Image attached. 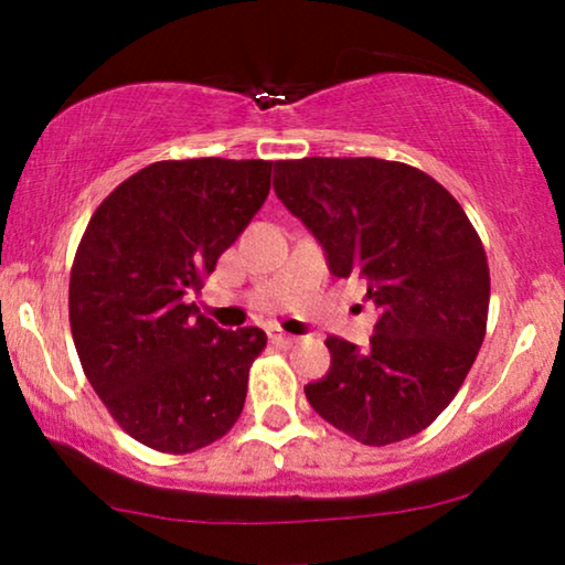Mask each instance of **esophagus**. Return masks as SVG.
<instances>
[{
	"instance_id": "1",
	"label": "esophagus",
	"mask_w": 565,
	"mask_h": 565,
	"mask_svg": "<svg viewBox=\"0 0 565 565\" xmlns=\"http://www.w3.org/2000/svg\"><path fill=\"white\" fill-rule=\"evenodd\" d=\"M269 339H273V344H280V347H292V344L298 342V337L285 334V331H280V329L269 331Z\"/></svg>"
}]
</instances>
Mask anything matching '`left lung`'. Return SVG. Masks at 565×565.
<instances>
[{
    "label": "left lung",
    "instance_id": "obj_1",
    "mask_svg": "<svg viewBox=\"0 0 565 565\" xmlns=\"http://www.w3.org/2000/svg\"><path fill=\"white\" fill-rule=\"evenodd\" d=\"M275 192L311 231L331 275L360 273L381 308L367 350L329 337L313 412L362 445L429 427L483 344L489 262L458 200L422 169L373 157L277 161Z\"/></svg>",
    "mask_w": 565,
    "mask_h": 565
}]
</instances>
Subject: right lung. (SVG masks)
Instances as JSON below:
<instances>
[{
	"label": "right lung",
	"mask_w": 565,
	"mask_h": 565,
	"mask_svg": "<svg viewBox=\"0 0 565 565\" xmlns=\"http://www.w3.org/2000/svg\"><path fill=\"white\" fill-rule=\"evenodd\" d=\"M275 161H157L103 200L76 249L68 321L113 419L159 452L215 443L244 408L257 327L226 331L188 303L269 195Z\"/></svg>",
	"instance_id": "right-lung-1"
}]
</instances>
